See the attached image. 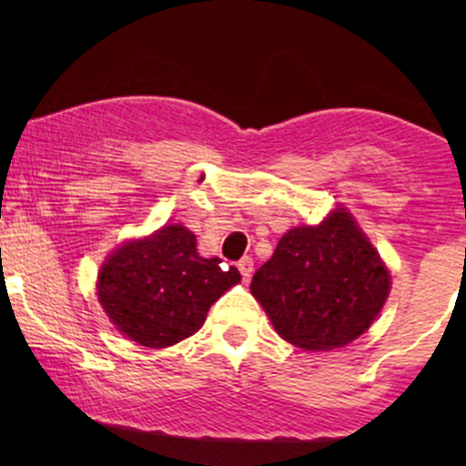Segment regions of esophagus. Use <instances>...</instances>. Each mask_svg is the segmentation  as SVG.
<instances>
[{"label":"esophagus","instance_id":"obj_1","mask_svg":"<svg viewBox=\"0 0 466 466\" xmlns=\"http://www.w3.org/2000/svg\"><path fill=\"white\" fill-rule=\"evenodd\" d=\"M238 271L240 276H243V280H249L251 271H254V258H251V256H243V258L238 260Z\"/></svg>","mask_w":466,"mask_h":466}]
</instances>
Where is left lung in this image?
Instances as JSON below:
<instances>
[{"instance_id":"obj_1","label":"left lung","mask_w":466,"mask_h":466,"mask_svg":"<svg viewBox=\"0 0 466 466\" xmlns=\"http://www.w3.org/2000/svg\"><path fill=\"white\" fill-rule=\"evenodd\" d=\"M278 335L307 350H330L357 339L390 293V276L346 210L319 226L289 229L251 278Z\"/></svg>"}]
</instances>
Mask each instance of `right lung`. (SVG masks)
Returning <instances> with one entry per match:
<instances>
[{
    "label": "right lung",
    "mask_w": 466,
    "mask_h": 466,
    "mask_svg": "<svg viewBox=\"0 0 466 466\" xmlns=\"http://www.w3.org/2000/svg\"><path fill=\"white\" fill-rule=\"evenodd\" d=\"M237 267L201 258L184 226H164L106 260L98 300L117 329L148 349H166L199 330L208 309L237 285Z\"/></svg>",
    "instance_id": "add662e5"
}]
</instances>
